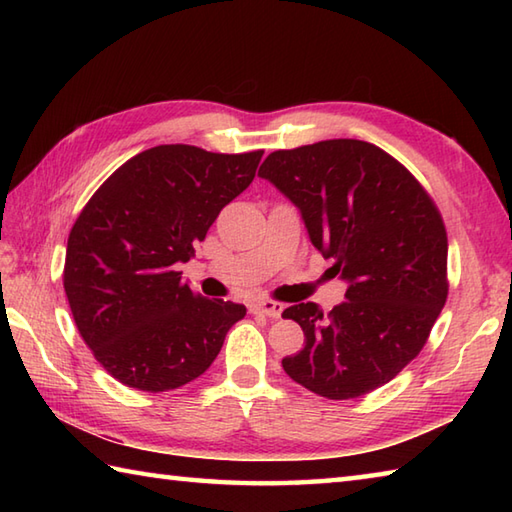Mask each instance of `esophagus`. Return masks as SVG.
<instances>
[{
  "instance_id": "1",
  "label": "esophagus",
  "mask_w": 512,
  "mask_h": 512,
  "mask_svg": "<svg viewBox=\"0 0 512 512\" xmlns=\"http://www.w3.org/2000/svg\"><path fill=\"white\" fill-rule=\"evenodd\" d=\"M250 312L264 314V317H270V319H279L281 312H284V306L277 301H255L250 303Z\"/></svg>"
}]
</instances>
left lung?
<instances>
[{
  "label": "left lung",
  "mask_w": 512,
  "mask_h": 512,
  "mask_svg": "<svg viewBox=\"0 0 512 512\" xmlns=\"http://www.w3.org/2000/svg\"><path fill=\"white\" fill-rule=\"evenodd\" d=\"M257 176L297 206L312 246L347 284L328 314L312 301L284 310L306 334L284 372L330 400L389 383L447 301L449 244L436 204L398 160L354 138L273 151Z\"/></svg>",
  "instance_id": "obj_1"
}]
</instances>
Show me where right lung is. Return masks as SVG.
I'll use <instances>...</instances> for the list:
<instances>
[{
	"label": "right lung",
	"mask_w": 512,
	"mask_h": 512,
	"mask_svg": "<svg viewBox=\"0 0 512 512\" xmlns=\"http://www.w3.org/2000/svg\"><path fill=\"white\" fill-rule=\"evenodd\" d=\"M264 151L211 154L158 145L107 178L74 222L63 288L83 341L107 374L167 391L204 374L242 303L195 295L178 264L255 178Z\"/></svg>",
	"instance_id": "obj_1"
}]
</instances>
